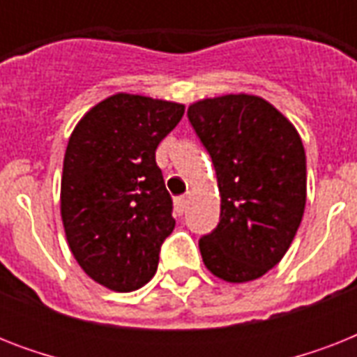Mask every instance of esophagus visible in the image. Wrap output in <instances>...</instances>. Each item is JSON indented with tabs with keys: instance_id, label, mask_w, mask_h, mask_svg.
Returning <instances> with one entry per match:
<instances>
[{
	"instance_id": "1",
	"label": "esophagus",
	"mask_w": 357,
	"mask_h": 357,
	"mask_svg": "<svg viewBox=\"0 0 357 357\" xmlns=\"http://www.w3.org/2000/svg\"><path fill=\"white\" fill-rule=\"evenodd\" d=\"M174 206H176L178 215H183L185 209H187V196H178V198L174 200Z\"/></svg>"
}]
</instances>
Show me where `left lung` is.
I'll use <instances>...</instances> for the list:
<instances>
[{"label":"left lung","mask_w":357,"mask_h":357,"mask_svg":"<svg viewBox=\"0 0 357 357\" xmlns=\"http://www.w3.org/2000/svg\"><path fill=\"white\" fill-rule=\"evenodd\" d=\"M211 155L220 220L202 235L206 266L226 282L257 280L293 243L305 207V151L278 109L257 96L202 100L187 111Z\"/></svg>","instance_id":"obj_1"}]
</instances>
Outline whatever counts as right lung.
I'll list each match as a JSON object with an SVG mask.
<instances>
[{"label":"right lung","mask_w":357,"mask_h":357,"mask_svg":"<svg viewBox=\"0 0 357 357\" xmlns=\"http://www.w3.org/2000/svg\"><path fill=\"white\" fill-rule=\"evenodd\" d=\"M183 113L179 103L116 94L92 107L68 140L64 231L81 268L113 291L150 282L176 226L155 150Z\"/></svg>","instance_id":"add662e5"}]
</instances>
